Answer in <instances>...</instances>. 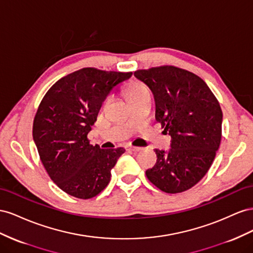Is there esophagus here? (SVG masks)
I'll return each mask as SVG.
<instances>
[{"mask_svg":"<svg viewBox=\"0 0 253 253\" xmlns=\"http://www.w3.org/2000/svg\"><path fill=\"white\" fill-rule=\"evenodd\" d=\"M127 149L134 151V153H138V151H141L143 148L142 147H138V146H132V145H129L127 146Z\"/></svg>","mask_w":253,"mask_h":253,"instance_id":"34e87169","label":"esophagus"}]
</instances>
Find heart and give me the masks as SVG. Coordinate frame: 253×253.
Masks as SVG:
<instances>
[{"label":"heart","mask_w":253,"mask_h":253,"mask_svg":"<svg viewBox=\"0 0 253 253\" xmlns=\"http://www.w3.org/2000/svg\"><path fill=\"white\" fill-rule=\"evenodd\" d=\"M144 92H149L147 86L144 84L140 83V82H134V83H132L130 85L128 86V88L125 90L124 93H125L126 98L129 99V98H131V97H133L135 95L142 94V93H144Z\"/></svg>","instance_id":"obj_1"}]
</instances>
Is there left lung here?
<instances>
[{
    "label": "left lung",
    "instance_id": "left-lung-1",
    "mask_svg": "<svg viewBox=\"0 0 253 253\" xmlns=\"http://www.w3.org/2000/svg\"><path fill=\"white\" fill-rule=\"evenodd\" d=\"M134 76L153 92L156 120L170 135L169 151L155 149L149 181L169 194L198 183L211 168L221 140L222 112L208 84L192 72L172 66L138 70Z\"/></svg>",
    "mask_w": 253,
    "mask_h": 253
}]
</instances>
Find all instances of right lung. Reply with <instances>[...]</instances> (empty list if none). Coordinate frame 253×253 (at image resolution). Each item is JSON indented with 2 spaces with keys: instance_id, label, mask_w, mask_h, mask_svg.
<instances>
[{
  "instance_id": "add662e5",
  "label": "right lung",
  "mask_w": 253,
  "mask_h": 253,
  "mask_svg": "<svg viewBox=\"0 0 253 253\" xmlns=\"http://www.w3.org/2000/svg\"><path fill=\"white\" fill-rule=\"evenodd\" d=\"M131 75L84 68L59 79L41 100L33 138L48 176L71 196H96L109 183L112 168L125 153L123 147L91 145L88 133L106 97Z\"/></svg>"
}]
</instances>
